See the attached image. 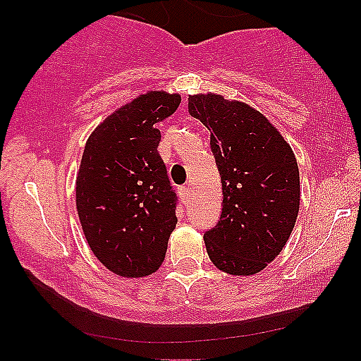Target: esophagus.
Here are the masks:
<instances>
[{
  "instance_id": "esophagus-1",
  "label": "esophagus",
  "mask_w": 361,
  "mask_h": 361,
  "mask_svg": "<svg viewBox=\"0 0 361 361\" xmlns=\"http://www.w3.org/2000/svg\"><path fill=\"white\" fill-rule=\"evenodd\" d=\"M180 195H181V198H183V200L192 197V186H190V185L180 186Z\"/></svg>"
}]
</instances>
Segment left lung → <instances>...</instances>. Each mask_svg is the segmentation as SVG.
<instances>
[{
    "instance_id": "left-lung-1",
    "label": "left lung",
    "mask_w": 361,
    "mask_h": 361,
    "mask_svg": "<svg viewBox=\"0 0 361 361\" xmlns=\"http://www.w3.org/2000/svg\"><path fill=\"white\" fill-rule=\"evenodd\" d=\"M188 111L210 130L222 214L204 234L209 258L229 275H255L287 244L300 204L292 147L267 117L221 94H193Z\"/></svg>"
}]
</instances>
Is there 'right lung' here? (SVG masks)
<instances>
[{"label": "right lung", "mask_w": 361, "mask_h": 361, "mask_svg": "<svg viewBox=\"0 0 361 361\" xmlns=\"http://www.w3.org/2000/svg\"><path fill=\"white\" fill-rule=\"evenodd\" d=\"M180 94L149 91L94 128L82 152L76 207L91 251L120 276L139 279L164 261L176 227L178 197L157 146L156 123Z\"/></svg>", "instance_id": "right-lung-1"}]
</instances>
